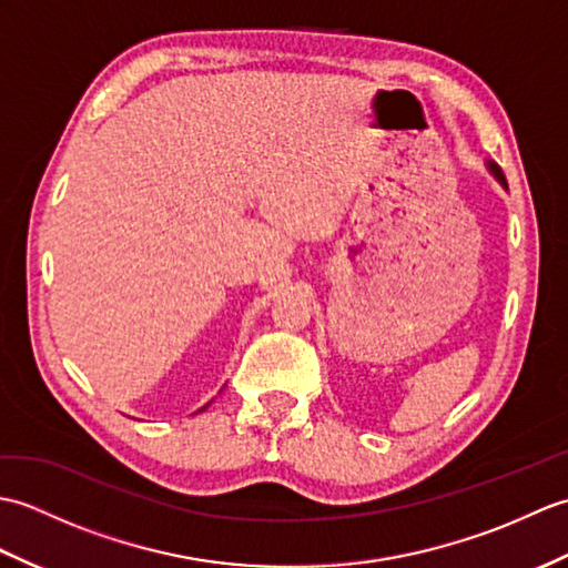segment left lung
Here are the masks:
<instances>
[{
  "instance_id": "left-lung-1",
  "label": "left lung",
  "mask_w": 568,
  "mask_h": 568,
  "mask_svg": "<svg viewBox=\"0 0 568 568\" xmlns=\"http://www.w3.org/2000/svg\"><path fill=\"white\" fill-rule=\"evenodd\" d=\"M488 171H490L493 175H496V180H498V183H500L505 190H508V183H505V175H503V171H500V168H498L496 163L488 161Z\"/></svg>"
}]
</instances>
